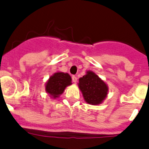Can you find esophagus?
Masks as SVG:
<instances>
[{
	"label": "esophagus",
	"instance_id": "34e87169",
	"mask_svg": "<svg viewBox=\"0 0 149 149\" xmlns=\"http://www.w3.org/2000/svg\"><path fill=\"white\" fill-rule=\"evenodd\" d=\"M77 81V77H76L75 75H73L72 76V82L73 83H76Z\"/></svg>",
	"mask_w": 149,
	"mask_h": 149
}]
</instances>
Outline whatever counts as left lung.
I'll return each mask as SVG.
<instances>
[{
    "mask_svg": "<svg viewBox=\"0 0 149 149\" xmlns=\"http://www.w3.org/2000/svg\"><path fill=\"white\" fill-rule=\"evenodd\" d=\"M78 86L85 101L89 104H99L107 97L108 87L98 75L88 71L79 79Z\"/></svg>",
    "mask_w": 149,
    "mask_h": 149,
    "instance_id": "obj_1",
    "label": "left lung"
}]
</instances>
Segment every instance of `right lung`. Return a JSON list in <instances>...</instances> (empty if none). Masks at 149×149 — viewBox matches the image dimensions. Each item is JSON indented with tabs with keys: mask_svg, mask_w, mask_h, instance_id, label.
I'll list each match as a JSON object with an SVG mask.
<instances>
[{
	"mask_svg": "<svg viewBox=\"0 0 149 149\" xmlns=\"http://www.w3.org/2000/svg\"><path fill=\"white\" fill-rule=\"evenodd\" d=\"M71 84L72 78L68 73L56 72L46 83L45 90L53 98H56L64 92L67 86Z\"/></svg>",
	"mask_w": 149,
	"mask_h": 149,
	"instance_id": "1",
	"label": "right lung"
}]
</instances>
